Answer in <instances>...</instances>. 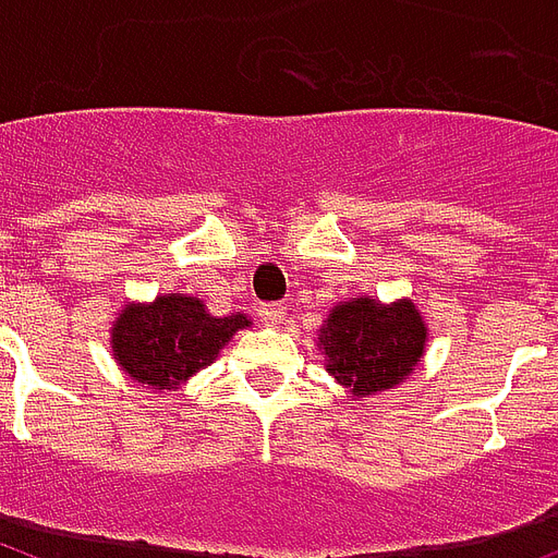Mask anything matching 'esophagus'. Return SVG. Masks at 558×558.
Instances as JSON below:
<instances>
[{"label":"esophagus","instance_id":"34e87169","mask_svg":"<svg viewBox=\"0 0 558 558\" xmlns=\"http://www.w3.org/2000/svg\"><path fill=\"white\" fill-rule=\"evenodd\" d=\"M257 315H260L263 324H269V327H278V324H283V318H287V310H283L280 304H260Z\"/></svg>","mask_w":558,"mask_h":558}]
</instances>
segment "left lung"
I'll use <instances>...</instances> for the list:
<instances>
[{
  "mask_svg": "<svg viewBox=\"0 0 558 558\" xmlns=\"http://www.w3.org/2000/svg\"><path fill=\"white\" fill-rule=\"evenodd\" d=\"M327 371L353 397L393 388L414 371L425 344V324L411 301L381 306L373 298L344 301L322 330Z\"/></svg>",
  "mask_w": 558,
  "mask_h": 558,
  "instance_id": "obj_1",
  "label": "left lung"
}]
</instances>
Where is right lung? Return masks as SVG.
Instances as JSON below:
<instances>
[{"label":"right lung","mask_w":558,"mask_h":558,"mask_svg":"<svg viewBox=\"0 0 558 558\" xmlns=\"http://www.w3.org/2000/svg\"><path fill=\"white\" fill-rule=\"evenodd\" d=\"M248 324L245 315H208L196 298L161 295L150 306L126 304L112 327V350L133 379L165 390L208 367Z\"/></svg>","instance_id":"add662e5"}]
</instances>
